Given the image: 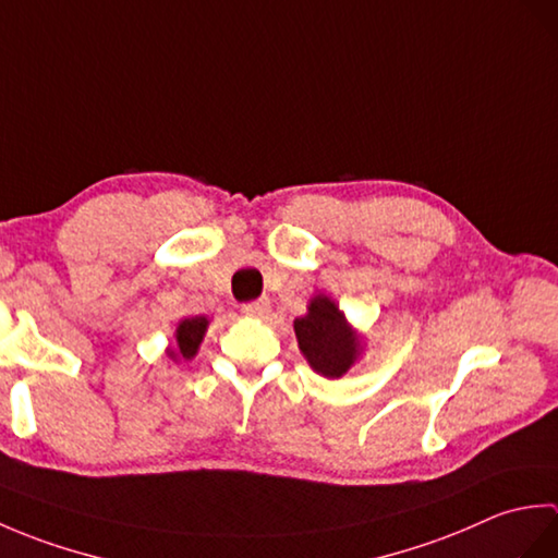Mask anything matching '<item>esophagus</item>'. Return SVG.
Masks as SVG:
<instances>
[{
	"mask_svg": "<svg viewBox=\"0 0 558 558\" xmlns=\"http://www.w3.org/2000/svg\"><path fill=\"white\" fill-rule=\"evenodd\" d=\"M268 312H270V300H268V298H260V300L242 304V314H246V316L264 318Z\"/></svg>",
	"mask_w": 558,
	"mask_h": 558,
	"instance_id": "obj_1",
	"label": "esophagus"
}]
</instances>
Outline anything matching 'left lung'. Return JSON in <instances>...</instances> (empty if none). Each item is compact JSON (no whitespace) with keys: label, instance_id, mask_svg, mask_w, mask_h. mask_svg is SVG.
<instances>
[{"label":"left lung","instance_id":"obj_1","mask_svg":"<svg viewBox=\"0 0 558 558\" xmlns=\"http://www.w3.org/2000/svg\"><path fill=\"white\" fill-rule=\"evenodd\" d=\"M294 336L312 369L326 378L348 374L362 352L357 330L326 294H316L310 302V312L294 318Z\"/></svg>","mask_w":558,"mask_h":558}]
</instances>
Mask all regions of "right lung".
Masks as SVG:
<instances>
[{"label": "right lung", "mask_w": 558, "mask_h": 558, "mask_svg": "<svg viewBox=\"0 0 558 558\" xmlns=\"http://www.w3.org/2000/svg\"><path fill=\"white\" fill-rule=\"evenodd\" d=\"M208 330V318L206 316H192L182 318L180 326L174 330V348L168 350L170 357L177 360H192L198 352L201 340H204Z\"/></svg>", "instance_id": "right-lung-1"}]
</instances>
